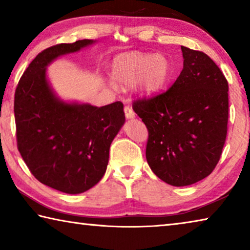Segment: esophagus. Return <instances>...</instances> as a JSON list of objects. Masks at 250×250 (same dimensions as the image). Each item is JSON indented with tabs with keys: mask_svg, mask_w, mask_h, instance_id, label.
<instances>
[{
	"mask_svg": "<svg viewBox=\"0 0 250 250\" xmlns=\"http://www.w3.org/2000/svg\"><path fill=\"white\" fill-rule=\"evenodd\" d=\"M125 118L126 119H133L135 117V113L132 110V108L130 107V105H125Z\"/></svg>",
	"mask_w": 250,
	"mask_h": 250,
	"instance_id": "1",
	"label": "esophagus"
}]
</instances>
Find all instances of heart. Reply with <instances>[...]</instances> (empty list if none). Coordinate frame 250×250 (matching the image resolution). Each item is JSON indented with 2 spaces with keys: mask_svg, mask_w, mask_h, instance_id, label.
Masks as SVG:
<instances>
[{
  "mask_svg": "<svg viewBox=\"0 0 250 250\" xmlns=\"http://www.w3.org/2000/svg\"><path fill=\"white\" fill-rule=\"evenodd\" d=\"M110 75L121 84L137 83L143 95L151 96L166 86L171 76V64L163 55L131 53L116 58Z\"/></svg>",
  "mask_w": 250,
  "mask_h": 250,
  "instance_id": "b5f03b06",
  "label": "heart"
}]
</instances>
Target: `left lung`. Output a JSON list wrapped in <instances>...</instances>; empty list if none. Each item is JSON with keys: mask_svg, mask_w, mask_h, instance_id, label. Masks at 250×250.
I'll list each match as a JSON object with an SVG mask.
<instances>
[{"mask_svg": "<svg viewBox=\"0 0 250 250\" xmlns=\"http://www.w3.org/2000/svg\"><path fill=\"white\" fill-rule=\"evenodd\" d=\"M181 49L183 69L170 89L132 104L149 131V167L173 186L194 184L213 172L228 122V83L222 70L205 53Z\"/></svg>", "mask_w": 250, "mask_h": 250, "instance_id": "obj_1", "label": "left lung"}]
</instances>
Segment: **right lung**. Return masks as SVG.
Here are the masks:
<instances>
[{
  "label": "right lung",
  "instance_id": "right-lung-1",
  "mask_svg": "<svg viewBox=\"0 0 250 250\" xmlns=\"http://www.w3.org/2000/svg\"><path fill=\"white\" fill-rule=\"evenodd\" d=\"M94 43L82 40L44 49L28 65L15 90L20 153L41 183L67 194L86 192L101 180L110 145L125 120L121 101L104 107L65 103L46 78V67L54 59Z\"/></svg>",
  "mask_w": 250,
  "mask_h": 250
}]
</instances>
